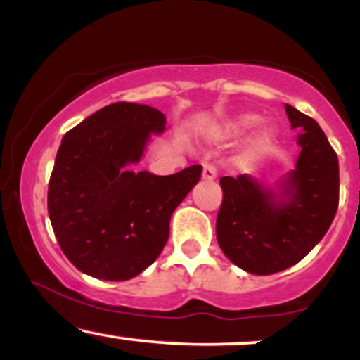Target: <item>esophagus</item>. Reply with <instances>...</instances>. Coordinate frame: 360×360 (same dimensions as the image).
<instances>
[{"mask_svg":"<svg viewBox=\"0 0 360 360\" xmlns=\"http://www.w3.org/2000/svg\"><path fill=\"white\" fill-rule=\"evenodd\" d=\"M201 177H203V181H214L217 179V169L213 166H205Z\"/></svg>","mask_w":360,"mask_h":360,"instance_id":"34e87169","label":"esophagus"}]
</instances>
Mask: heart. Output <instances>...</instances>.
I'll list each match as a JSON object with an SVG mask.
<instances>
[{
	"instance_id": "heart-1",
	"label": "heart",
	"mask_w": 360,
	"mask_h": 360,
	"mask_svg": "<svg viewBox=\"0 0 360 360\" xmlns=\"http://www.w3.org/2000/svg\"><path fill=\"white\" fill-rule=\"evenodd\" d=\"M260 117L254 113H242L233 117L229 122H225L223 125L218 128V137L221 140H237L243 137L247 131H250L255 125H259ZM276 139H278V134L271 125H266L260 128L257 134L250 139L249 146L245 148V159L247 160H255L269 154L274 147Z\"/></svg>"
}]
</instances>
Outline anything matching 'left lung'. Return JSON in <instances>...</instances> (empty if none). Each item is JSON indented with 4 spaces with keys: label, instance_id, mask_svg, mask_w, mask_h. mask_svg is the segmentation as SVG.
Masks as SVG:
<instances>
[{
    "label": "left lung",
    "instance_id": "obj_1",
    "mask_svg": "<svg viewBox=\"0 0 360 360\" xmlns=\"http://www.w3.org/2000/svg\"><path fill=\"white\" fill-rule=\"evenodd\" d=\"M301 152L295 169L274 184L240 174L220 179L223 201L217 240L249 274L295 266L323 238L338 206V159L313 118L284 105Z\"/></svg>",
    "mask_w": 360,
    "mask_h": 360
}]
</instances>
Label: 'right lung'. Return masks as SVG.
<instances>
[{"label":"right lung","mask_w":360,"mask_h":360,"mask_svg":"<svg viewBox=\"0 0 360 360\" xmlns=\"http://www.w3.org/2000/svg\"><path fill=\"white\" fill-rule=\"evenodd\" d=\"M166 123L162 111L122 101L62 139L49 217L65 257L91 278L127 281L146 271L166 245L174 210L200 181V164L171 176L134 169Z\"/></svg>","instance_id":"add662e5"}]
</instances>
